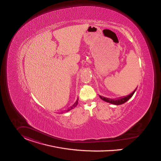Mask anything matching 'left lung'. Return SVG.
<instances>
[{"mask_svg": "<svg viewBox=\"0 0 161 161\" xmlns=\"http://www.w3.org/2000/svg\"><path fill=\"white\" fill-rule=\"evenodd\" d=\"M136 90V89L132 93H130V95H129L126 96V97H120V98L116 99H109V98L105 97H101V96H100V95H99V97H100V98H101L102 100H103V101H106V102H107V103H110V104H115V105H119V104H122L126 103L127 101H128L129 99L131 97H132V95H133L134 93H135Z\"/></svg>", "mask_w": 161, "mask_h": 161, "instance_id": "8db88e82", "label": "left lung"}]
</instances>
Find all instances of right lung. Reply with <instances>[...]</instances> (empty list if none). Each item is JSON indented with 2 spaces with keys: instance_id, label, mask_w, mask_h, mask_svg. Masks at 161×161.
I'll use <instances>...</instances> for the list:
<instances>
[{
  "instance_id": "right-lung-1",
  "label": "right lung",
  "mask_w": 161,
  "mask_h": 161,
  "mask_svg": "<svg viewBox=\"0 0 161 161\" xmlns=\"http://www.w3.org/2000/svg\"><path fill=\"white\" fill-rule=\"evenodd\" d=\"M77 104H78V98H77V99L76 100V101H75V103L71 106V107H69L68 110H66V111H65V112H68V111H69V110H71V109H73V108H74L77 105Z\"/></svg>"
}]
</instances>
